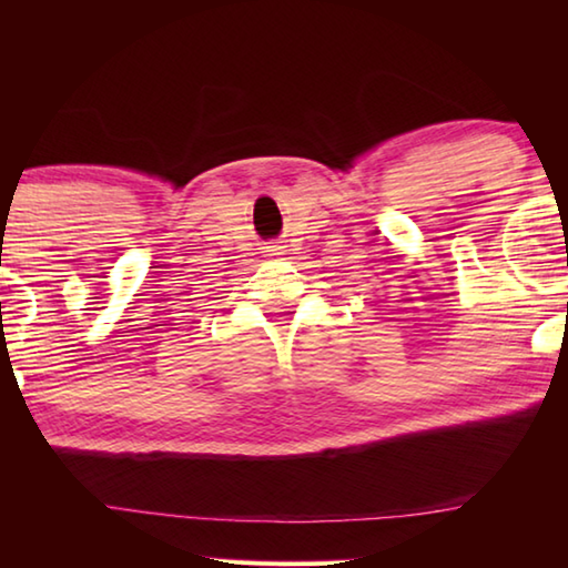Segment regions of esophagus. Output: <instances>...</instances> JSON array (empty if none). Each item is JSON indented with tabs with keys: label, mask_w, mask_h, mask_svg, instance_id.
I'll list each match as a JSON object with an SVG mask.
<instances>
[{
	"label": "esophagus",
	"mask_w": 568,
	"mask_h": 568,
	"mask_svg": "<svg viewBox=\"0 0 568 568\" xmlns=\"http://www.w3.org/2000/svg\"><path fill=\"white\" fill-rule=\"evenodd\" d=\"M277 250H281V247H277V245H271V250H267V253H271V255H277Z\"/></svg>",
	"instance_id": "34e87169"
}]
</instances>
